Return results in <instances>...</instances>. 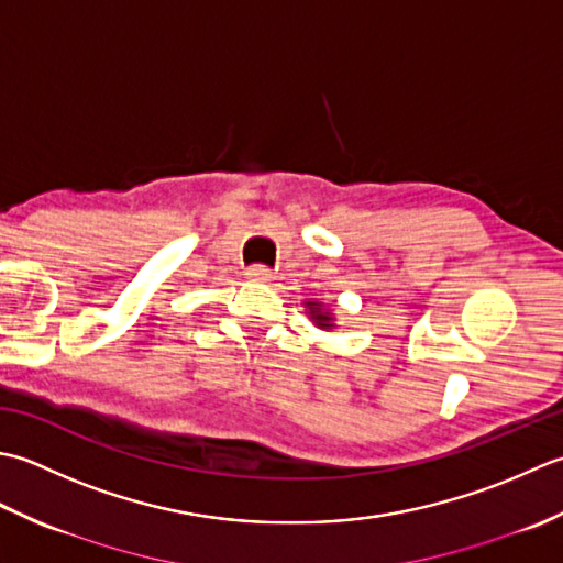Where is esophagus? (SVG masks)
I'll list each match as a JSON object with an SVG mask.
<instances>
[{"label": "esophagus", "mask_w": 563, "mask_h": 563, "mask_svg": "<svg viewBox=\"0 0 563 563\" xmlns=\"http://www.w3.org/2000/svg\"><path fill=\"white\" fill-rule=\"evenodd\" d=\"M247 279L257 282V284H267V282H272V272L267 267L255 265V267L247 269Z\"/></svg>", "instance_id": "esophagus-1"}]
</instances>
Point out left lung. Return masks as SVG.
Returning a JSON list of instances; mask_svg holds the SVG:
<instances>
[{
	"instance_id": "left-lung-1",
	"label": "left lung",
	"mask_w": 563,
	"mask_h": 563,
	"mask_svg": "<svg viewBox=\"0 0 563 563\" xmlns=\"http://www.w3.org/2000/svg\"><path fill=\"white\" fill-rule=\"evenodd\" d=\"M303 308L308 318H311V323L320 330H332L335 328V313L330 311V308H325L323 301H318V298H306L303 301Z\"/></svg>"
}]
</instances>
